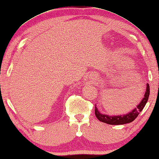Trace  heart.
Masks as SVG:
<instances>
[{
  "mask_svg": "<svg viewBox=\"0 0 159 159\" xmlns=\"http://www.w3.org/2000/svg\"><path fill=\"white\" fill-rule=\"evenodd\" d=\"M125 65H126V68H127L129 70L131 71V72H130V74H129L130 76H131V75H133V72H134V71H133V66L131 65H130L129 62H126Z\"/></svg>",
  "mask_w": 159,
  "mask_h": 159,
  "instance_id": "obj_1",
  "label": "heart"
}]
</instances>
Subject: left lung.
<instances>
[{"instance_id":"8db88e82","label":"left lung","mask_w":159,"mask_h":159,"mask_svg":"<svg viewBox=\"0 0 159 159\" xmlns=\"http://www.w3.org/2000/svg\"><path fill=\"white\" fill-rule=\"evenodd\" d=\"M149 85L148 83H147V88L145 93L144 94V97L140 103L137 106V107L134 108L132 111L126 113L125 115H116V116H111V115L102 114L98 111L96 105H95V115L97 117V119L102 122H104L108 125H125V124L130 123L134 121L140 112L143 111V109L145 107L147 102H148L149 96Z\"/></svg>"}]
</instances>
